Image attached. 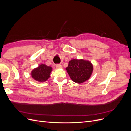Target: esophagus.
Here are the masks:
<instances>
[{
  "label": "esophagus",
  "instance_id": "1",
  "mask_svg": "<svg viewBox=\"0 0 131 131\" xmlns=\"http://www.w3.org/2000/svg\"><path fill=\"white\" fill-rule=\"evenodd\" d=\"M56 67L57 68H62V66L61 64H57Z\"/></svg>",
  "mask_w": 131,
  "mask_h": 131
}]
</instances>
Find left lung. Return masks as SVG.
<instances>
[{"mask_svg": "<svg viewBox=\"0 0 131 131\" xmlns=\"http://www.w3.org/2000/svg\"><path fill=\"white\" fill-rule=\"evenodd\" d=\"M66 69L73 82L81 84L90 79L93 71V66L89 60L73 59L69 62Z\"/></svg>", "mask_w": 131, "mask_h": 131, "instance_id": "8db88e82", "label": "left lung"}]
</instances>
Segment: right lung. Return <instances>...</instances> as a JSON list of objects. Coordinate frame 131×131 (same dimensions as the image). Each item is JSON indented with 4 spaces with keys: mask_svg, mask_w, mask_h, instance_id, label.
Here are the masks:
<instances>
[{
    "mask_svg": "<svg viewBox=\"0 0 131 131\" xmlns=\"http://www.w3.org/2000/svg\"><path fill=\"white\" fill-rule=\"evenodd\" d=\"M52 71V67L44 64H41L37 68H34L31 72L32 78L36 81L44 82L48 80Z\"/></svg>",
    "mask_w": 131,
    "mask_h": 131,
    "instance_id": "right-lung-1",
    "label": "right lung"
}]
</instances>
